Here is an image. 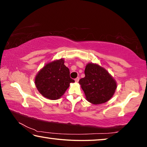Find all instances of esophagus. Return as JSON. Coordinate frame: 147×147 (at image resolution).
<instances>
[{"instance_id":"1","label":"esophagus","mask_w":147,"mask_h":147,"mask_svg":"<svg viewBox=\"0 0 147 147\" xmlns=\"http://www.w3.org/2000/svg\"><path fill=\"white\" fill-rule=\"evenodd\" d=\"M75 80L76 82H78V81H79V78H75V80Z\"/></svg>"}]
</instances>
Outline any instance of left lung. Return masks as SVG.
Segmentation results:
<instances>
[{
    "label": "left lung",
    "instance_id": "1",
    "mask_svg": "<svg viewBox=\"0 0 147 147\" xmlns=\"http://www.w3.org/2000/svg\"><path fill=\"white\" fill-rule=\"evenodd\" d=\"M85 77L79 84L85 93L86 98L93 104L105 103L112 98L117 89V82L108 71L98 64L86 65Z\"/></svg>",
    "mask_w": 147,
    "mask_h": 147
}]
</instances>
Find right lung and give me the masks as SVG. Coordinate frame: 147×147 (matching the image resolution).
Segmentation results:
<instances>
[{
    "label": "right lung",
    "mask_w": 147,
    "mask_h": 147,
    "mask_svg": "<svg viewBox=\"0 0 147 147\" xmlns=\"http://www.w3.org/2000/svg\"><path fill=\"white\" fill-rule=\"evenodd\" d=\"M63 58L45 64L35 77V85L42 96L50 100H57L63 96L71 83L69 68L64 65Z\"/></svg>",
    "instance_id": "add662e5"
}]
</instances>
